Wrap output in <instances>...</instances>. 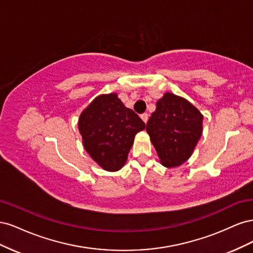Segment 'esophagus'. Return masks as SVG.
<instances>
[{"label": "esophagus", "mask_w": 253, "mask_h": 253, "mask_svg": "<svg viewBox=\"0 0 253 253\" xmlns=\"http://www.w3.org/2000/svg\"><path fill=\"white\" fill-rule=\"evenodd\" d=\"M141 119L143 120V122L144 124H147V121H148V119H149V115L147 114V113H143V114H141Z\"/></svg>", "instance_id": "esophagus-1"}]
</instances>
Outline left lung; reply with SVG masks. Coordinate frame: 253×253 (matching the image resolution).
<instances>
[{"label":"left lung","mask_w":253,"mask_h":253,"mask_svg":"<svg viewBox=\"0 0 253 253\" xmlns=\"http://www.w3.org/2000/svg\"><path fill=\"white\" fill-rule=\"evenodd\" d=\"M204 116L185 98L166 93L156 103L147 132L160 164L179 167L190 158L203 133Z\"/></svg>","instance_id":"left-lung-1"}]
</instances>
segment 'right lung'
<instances>
[{"mask_svg":"<svg viewBox=\"0 0 253 253\" xmlns=\"http://www.w3.org/2000/svg\"><path fill=\"white\" fill-rule=\"evenodd\" d=\"M84 149L102 169L115 172L125 166L135 135L145 127L133 110L117 94L96 97L78 122Z\"/></svg>","mask_w":253,"mask_h":253,"instance_id":"1","label":"right lung"}]
</instances>
